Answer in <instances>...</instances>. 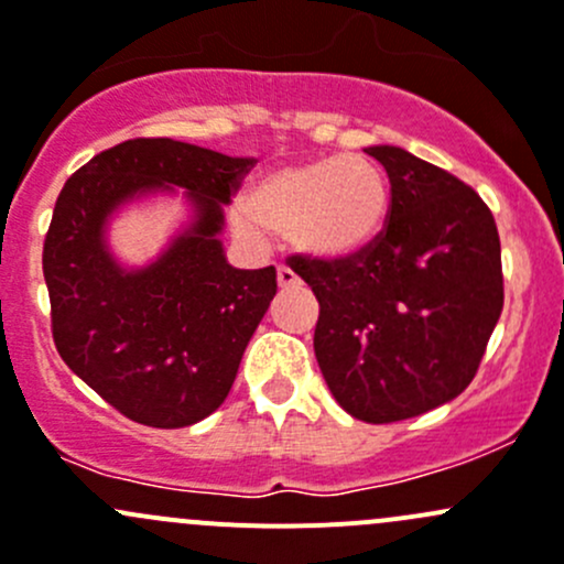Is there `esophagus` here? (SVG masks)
<instances>
[{
	"label": "esophagus",
	"mask_w": 564,
	"mask_h": 564,
	"mask_svg": "<svg viewBox=\"0 0 564 564\" xmlns=\"http://www.w3.org/2000/svg\"><path fill=\"white\" fill-rule=\"evenodd\" d=\"M300 278L294 275V270H289V267H278V286L281 289H289V286H297Z\"/></svg>",
	"instance_id": "esophagus-1"
}]
</instances>
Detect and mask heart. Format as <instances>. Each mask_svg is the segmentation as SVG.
<instances>
[{"instance_id": "b5f03b06", "label": "heart", "mask_w": 564, "mask_h": 564, "mask_svg": "<svg viewBox=\"0 0 564 564\" xmlns=\"http://www.w3.org/2000/svg\"><path fill=\"white\" fill-rule=\"evenodd\" d=\"M388 215L390 182L382 166L366 155L335 152L256 176L235 226L250 240L267 229L286 235L305 256L346 259L382 235Z\"/></svg>"}]
</instances>
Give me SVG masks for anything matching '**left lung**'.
Returning <instances> with one entry per match:
<instances>
[{
    "mask_svg": "<svg viewBox=\"0 0 564 564\" xmlns=\"http://www.w3.org/2000/svg\"><path fill=\"white\" fill-rule=\"evenodd\" d=\"M366 152L390 176L388 229L349 259L294 256L292 267L318 300L324 382L351 417L379 425L469 388L505 292L497 224L482 198L401 147Z\"/></svg>",
    "mask_w": 564,
    "mask_h": 564,
    "instance_id": "1",
    "label": "left lung"
}]
</instances>
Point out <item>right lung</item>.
<instances>
[{
  "mask_svg": "<svg viewBox=\"0 0 564 564\" xmlns=\"http://www.w3.org/2000/svg\"><path fill=\"white\" fill-rule=\"evenodd\" d=\"M253 161L174 139H130L78 169L43 246L54 344L124 417L185 429L229 395L248 340L278 292L275 267L237 270L224 207ZM182 197L186 218L158 257L128 265L107 231L133 203Z\"/></svg>",
  "mask_w": 564,
  "mask_h": 564,
  "instance_id": "1",
  "label": "right lung"
}]
</instances>
